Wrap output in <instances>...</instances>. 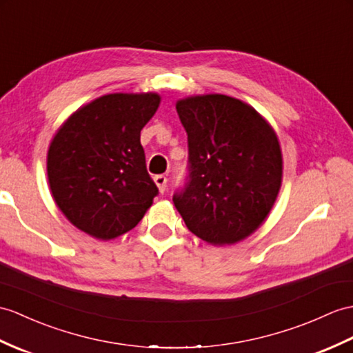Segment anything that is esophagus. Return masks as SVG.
Listing matches in <instances>:
<instances>
[{
    "mask_svg": "<svg viewBox=\"0 0 353 353\" xmlns=\"http://www.w3.org/2000/svg\"><path fill=\"white\" fill-rule=\"evenodd\" d=\"M153 180H154V183H157L159 192H163V191H165V188H167V177H165V176L158 174V176H154V179H153Z\"/></svg>",
    "mask_w": 353,
    "mask_h": 353,
    "instance_id": "esophagus-1",
    "label": "esophagus"
}]
</instances>
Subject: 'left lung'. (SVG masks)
I'll return each instance as SVG.
<instances>
[{
    "label": "left lung",
    "instance_id": "1",
    "mask_svg": "<svg viewBox=\"0 0 353 353\" xmlns=\"http://www.w3.org/2000/svg\"><path fill=\"white\" fill-rule=\"evenodd\" d=\"M188 134V177L173 195L186 227L212 245H232L263 224L281 188L275 130L260 114L225 94L176 103Z\"/></svg>",
    "mask_w": 353,
    "mask_h": 353
}]
</instances>
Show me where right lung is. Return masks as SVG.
<instances>
[{"label":"right lung","instance_id":"add662e5","mask_svg":"<svg viewBox=\"0 0 353 353\" xmlns=\"http://www.w3.org/2000/svg\"><path fill=\"white\" fill-rule=\"evenodd\" d=\"M157 93H112L81 106L48 150V180L70 223L101 241L125 234L158 195L139 134L157 112Z\"/></svg>","mask_w":353,"mask_h":353}]
</instances>
